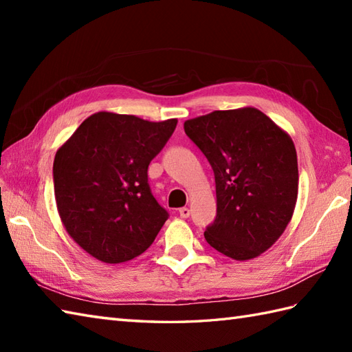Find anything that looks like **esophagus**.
Segmentation results:
<instances>
[{"mask_svg": "<svg viewBox=\"0 0 352 352\" xmlns=\"http://www.w3.org/2000/svg\"><path fill=\"white\" fill-rule=\"evenodd\" d=\"M178 213H180V216L183 219H186V218H189V214H190V210L188 207H182L180 210H178Z\"/></svg>", "mask_w": 352, "mask_h": 352, "instance_id": "1", "label": "esophagus"}]
</instances>
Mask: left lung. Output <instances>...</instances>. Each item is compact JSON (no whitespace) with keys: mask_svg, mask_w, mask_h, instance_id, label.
Listing matches in <instances>:
<instances>
[{"mask_svg":"<svg viewBox=\"0 0 352 352\" xmlns=\"http://www.w3.org/2000/svg\"><path fill=\"white\" fill-rule=\"evenodd\" d=\"M184 131L214 172L218 210L206 241L237 261L258 257L278 241L294 216V140L256 107L188 119Z\"/></svg>","mask_w":352,"mask_h":352,"instance_id":"8db88e82","label":"left lung"}]
</instances>
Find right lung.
<instances>
[{
    "mask_svg": "<svg viewBox=\"0 0 352 352\" xmlns=\"http://www.w3.org/2000/svg\"><path fill=\"white\" fill-rule=\"evenodd\" d=\"M177 119L151 122L98 111L85 119L54 157V197L65 230L104 263L146 251L168 219L148 184V164Z\"/></svg>",
    "mask_w": 352,
    "mask_h": 352,
    "instance_id": "1",
    "label": "right lung"
}]
</instances>
